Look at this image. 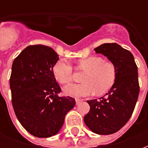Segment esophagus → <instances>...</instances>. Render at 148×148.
<instances>
[{"label": "esophagus", "mask_w": 148, "mask_h": 148, "mask_svg": "<svg viewBox=\"0 0 148 148\" xmlns=\"http://www.w3.org/2000/svg\"><path fill=\"white\" fill-rule=\"evenodd\" d=\"M75 101H76V104H77V105H78L79 103H80L81 102V99L76 98V99H75Z\"/></svg>", "instance_id": "34e87169"}]
</instances>
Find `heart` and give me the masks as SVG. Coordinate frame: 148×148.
<instances>
[{
    "label": "heart",
    "instance_id": "obj_1",
    "mask_svg": "<svg viewBox=\"0 0 148 148\" xmlns=\"http://www.w3.org/2000/svg\"><path fill=\"white\" fill-rule=\"evenodd\" d=\"M78 67L87 71L82 84H70L65 86L64 92L67 96L84 97L101 95L108 91L114 84L117 77V68L111 62L103 58L91 56L78 61ZM56 80L60 84H68L73 80L74 70L66 60H59L53 67Z\"/></svg>",
    "mask_w": 148,
    "mask_h": 148
}]
</instances>
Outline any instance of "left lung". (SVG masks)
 Returning <instances> with one entry per match:
<instances>
[{
  "label": "left lung",
  "mask_w": 148,
  "mask_h": 148,
  "mask_svg": "<svg viewBox=\"0 0 148 148\" xmlns=\"http://www.w3.org/2000/svg\"><path fill=\"white\" fill-rule=\"evenodd\" d=\"M95 51L115 65L117 77L104 97L88 101L90 110L84 120L92 132L108 135L123 127L134 110L140 91L138 67L133 54L116 43L103 44Z\"/></svg>",
  "instance_id": "8db88e82"
}]
</instances>
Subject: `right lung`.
<instances>
[{
    "mask_svg": "<svg viewBox=\"0 0 148 148\" xmlns=\"http://www.w3.org/2000/svg\"><path fill=\"white\" fill-rule=\"evenodd\" d=\"M58 53L45 45H30L15 58L10 78L15 114L27 131L50 138L62 127L67 113L75 106L71 97H59L53 73Z\"/></svg>",
    "mask_w": 148,
    "mask_h": 148,
    "instance_id": "add662e5",
    "label": "right lung"
}]
</instances>
